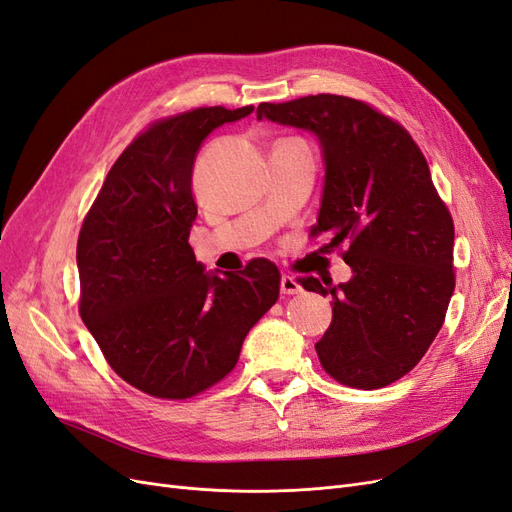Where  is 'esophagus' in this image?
<instances>
[{
	"instance_id": "esophagus-1",
	"label": "esophagus",
	"mask_w": 512,
	"mask_h": 512,
	"mask_svg": "<svg viewBox=\"0 0 512 512\" xmlns=\"http://www.w3.org/2000/svg\"><path fill=\"white\" fill-rule=\"evenodd\" d=\"M280 288H282L284 294H299V292L303 290L301 284H299V280H297V277H294V275H282Z\"/></svg>"
}]
</instances>
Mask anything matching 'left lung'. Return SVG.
<instances>
[{
    "label": "left lung",
    "mask_w": 512,
    "mask_h": 512,
    "mask_svg": "<svg viewBox=\"0 0 512 512\" xmlns=\"http://www.w3.org/2000/svg\"><path fill=\"white\" fill-rule=\"evenodd\" d=\"M258 119L316 136L324 185L314 235L350 243L352 277L333 286V320L316 344L327 374L356 389L406 376L442 329L455 290L453 218L412 136L369 104L331 94L260 104Z\"/></svg>",
    "instance_id": "obj_1"
}]
</instances>
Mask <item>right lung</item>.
I'll return each instance as SVG.
<instances>
[{"label":"right lung","instance_id":"1","mask_svg":"<svg viewBox=\"0 0 512 512\" xmlns=\"http://www.w3.org/2000/svg\"><path fill=\"white\" fill-rule=\"evenodd\" d=\"M252 111L209 106L153 123L108 170L83 222L81 318L108 365L153 397L185 399L220 382L280 297L273 262L222 277L188 243L198 151L215 128Z\"/></svg>","mask_w":512,"mask_h":512}]
</instances>
